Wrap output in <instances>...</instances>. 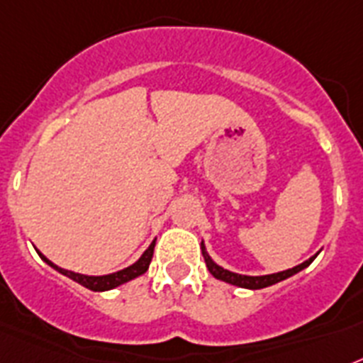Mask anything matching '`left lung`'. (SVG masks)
<instances>
[{
    "label": "left lung",
    "instance_id": "obj_1",
    "mask_svg": "<svg viewBox=\"0 0 363 363\" xmlns=\"http://www.w3.org/2000/svg\"><path fill=\"white\" fill-rule=\"evenodd\" d=\"M201 249H203V257H205L206 262V267L216 279L223 280V282H228V284H234V286H240V288H247V290H260V288H267L271 284H277L280 280L288 279V277L295 275V273H299L301 269H304L306 266L312 264V260L315 257L308 258L306 262L299 264V266L291 267V269H286V271H279V273H273V275H262V277H247V275H238V273H233V271H227L223 267H219L218 264L212 262V258L206 255L205 247H203V243H201Z\"/></svg>",
    "mask_w": 363,
    "mask_h": 363
}]
</instances>
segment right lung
Returning <instances> with one entry per match:
<instances>
[{"label": "right lung", "mask_w": 363, "mask_h": 363, "mask_svg": "<svg viewBox=\"0 0 363 363\" xmlns=\"http://www.w3.org/2000/svg\"><path fill=\"white\" fill-rule=\"evenodd\" d=\"M153 249H155V242L149 245L147 251H145L144 255L140 257V260L136 262V264H133V266H129V267H125V269H121V271H116V273H111V275H103V277L79 275V273H73V271L60 269L59 266H55L53 262L48 260V258H45L42 252H38V255H40V257L44 258V260L48 262L51 267H55V269L59 271V273L69 277V279L75 280V282H79V284H83L84 288H88V290L106 291V290H112V288H116V286L125 284V282H129V280L136 279V277L144 275L145 271H147L149 264H151V258H153Z\"/></svg>", "instance_id": "obj_1"}]
</instances>
